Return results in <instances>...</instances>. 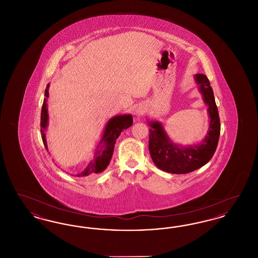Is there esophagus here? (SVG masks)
Masks as SVG:
<instances>
[{
    "instance_id": "esophagus-1",
    "label": "esophagus",
    "mask_w": 258,
    "mask_h": 258,
    "mask_svg": "<svg viewBox=\"0 0 258 258\" xmlns=\"http://www.w3.org/2000/svg\"><path fill=\"white\" fill-rule=\"evenodd\" d=\"M136 113H137L138 115H140V114H142V113H143V111L138 109V110L136 111Z\"/></svg>"
}]
</instances>
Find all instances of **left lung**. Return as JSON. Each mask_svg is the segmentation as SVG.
I'll use <instances>...</instances> for the list:
<instances>
[{
    "label": "left lung",
    "instance_id": "1",
    "mask_svg": "<svg viewBox=\"0 0 258 258\" xmlns=\"http://www.w3.org/2000/svg\"><path fill=\"white\" fill-rule=\"evenodd\" d=\"M196 81L199 91L208 104L210 124L205 139L198 145L179 147L172 143L159 122H151L149 135V151L154 163L160 170L173 174H185L195 171L205 165L211 160L217 150L221 121L219 111L214 98V92L206 75L197 74Z\"/></svg>",
    "mask_w": 258,
    "mask_h": 258
}]
</instances>
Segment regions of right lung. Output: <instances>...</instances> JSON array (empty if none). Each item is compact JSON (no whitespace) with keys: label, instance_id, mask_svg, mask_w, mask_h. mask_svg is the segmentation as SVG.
Instances as JSON below:
<instances>
[{"label":"right lung","instance_id":"right-lung-1","mask_svg":"<svg viewBox=\"0 0 258 258\" xmlns=\"http://www.w3.org/2000/svg\"><path fill=\"white\" fill-rule=\"evenodd\" d=\"M48 87L45 90L44 96L46 98H44L43 103H42V108H41V116H40V133H41V138L43 141V144L45 148L47 149V144H46V139H45V135H44V130L47 126V121H48V114H47V104L46 101L48 98ZM134 123L133 116L132 115H120V116H115L112 119L108 121V123L105 126L104 134L102 135V138L100 140V143L98 146V150L96 152L95 158L89 162L87 165L86 168L80 173L74 175L77 177H87L89 175L93 174H98L100 172L103 171L109 164L110 162L113 151H114V146L116 143L117 138L123 130L130 127Z\"/></svg>","mask_w":258,"mask_h":258}]
</instances>
